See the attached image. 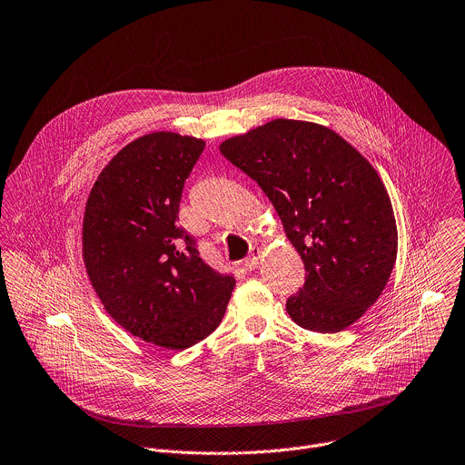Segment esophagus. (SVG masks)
I'll list each match as a JSON object with an SVG mask.
<instances>
[{
    "label": "esophagus",
    "mask_w": 465,
    "mask_h": 465,
    "mask_svg": "<svg viewBox=\"0 0 465 465\" xmlns=\"http://www.w3.org/2000/svg\"><path fill=\"white\" fill-rule=\"evenodd\" d=\"M261 255H262L261 248H255V246H253V248L250 250V255H248V259L242 262L244 270H248V272L255 270V268H257V264H259V261H261Z\"/></svg>",
    "instance_id": "34e87169"
}]
</instances>
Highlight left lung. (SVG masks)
<instances>
[{
  "label": "left lung",
  "instance_id": "left-lung-1",
  "mask_svg": "<svg viewBox=\"0 0 465 465\" xmlns=\"http://www.w3.org/2000/svg\"><path fill=\"white\" fill-rule=\"evenodd\" d=\"M272 201L306 282L286 302L295 324L337 333L384 292L397 261L391 199L371 163L328 126L273 119L221 143Z\"/></svg>",
  "mask_w": 465,
  "mask_h": 465
}]
</instances>
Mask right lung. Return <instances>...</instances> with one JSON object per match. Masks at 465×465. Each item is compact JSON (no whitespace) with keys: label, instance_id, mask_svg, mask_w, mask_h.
Listing matches in <instances>:
<instances>
[{"label":"right lung","instance_id":"obj_1","mask_svg":"<svg viewBox=\"0 0 465 465\" xmlns=\"http://www.w3.org/2000/svg\"><path fill=\"white\" fill-rule=\"evenodd\" d=\"M203 150V139L175 132L134 139L99 173L83 217V261L106 313L134 337L175 351L219 326L235 288L175 224Z\"/></svg>","mask_w":465,"mask_h":465}]
</instances>
